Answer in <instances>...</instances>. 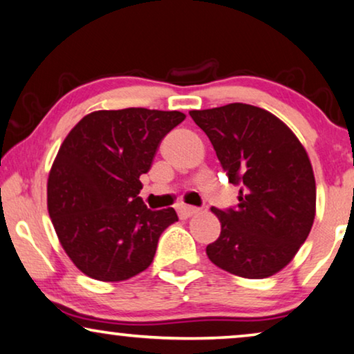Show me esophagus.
Returning a JSON list of instances; mask_svg holds the SVG:
<instances>
[{"mask_svg":"<svg viewBox=\"0 0 354 354\" xmlns=\"http://www.w3.org/2000/svg\"><path fill=\"white\" fill-rule=\"evenodd\" d=\"M177 211H178V217H180V218H188V217H193V215L199 214L198 207L187 206V204H182V206H178Z\"/></svg>","mask_w":354,"mask_h":354,"instance_id":"34e87169","label":"esophagus"}]
</instances>
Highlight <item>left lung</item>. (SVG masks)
Returning <instances> with one entry per match:
<instances>
[{"label": "left lung", "mask_w": 354, "mask_h": 354, "mask_svg": "<svg viewBox=\"0 0 354 354\" xmlns=\"http://www.w3.org/2000/svg\"><path fill=\"white\" fill-rule=\"evenodd\" d=\"M206 132L238 206L212 207L222 225L206 254L218 268L239 278L263 279L290 263L308 238L316 215V182L305 147L270 111L248 104L192 110Z\"/></svg>", "instance_id": "1"}]
</instances>
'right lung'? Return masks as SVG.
Wrapping results in <instances>:
<instances>
[{
    "instance_id": "add662e5",
    "label": "right lung",
    "mask_w": 354,
    "mask_h": 354,
    "mask_svg": "<svg viewBox=\"0 0 354 354\" xmlns=\"http://www.w3.org/2000/svg\"><path fill=\"white\" fill-rule=\"evenodd\" d=\"M185 120L182 111L99 110L65 137L48 178V211L76 268L118 283L151 265L158 239L178 217L172 207L150 211L140 176L158 147Z\"/></svg>"
}]
</instances>
